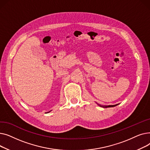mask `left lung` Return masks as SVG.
I'll use <instances>...</instances> for the list:
<instances>
[{"label": "left lung", "mask_w": 150, "mask_h": 150, "mask_svg": "<svg viewBox=\"0 0 150 150\" xmlns=\"http://www.w3.org/2000/svg\"><path fill=\"white\" fill-rule=\"evenodd\" d=\"M100 106L101 107H103V108H111V107H114L117 105H118V104L117 105H108V106H103V105H98Z\"/></svg>", "instance_id": "left-lung-1"}]
</instances>
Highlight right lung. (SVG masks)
<instances>
[{
    "label": "right lung",
    "mask_w": 150,
    "mask_h": 150,
    "mask_svg": "<svg viewBox=\"0 0 150 150\" xmlns=\"http://www.w3.org/2000/svg\"><path fill=\"white\" fill-rule=\"evenodd\" d=\"M50 111H49V112H50Z\"/></svg>",
    "instance_id": "obj_1"
}]
</instances>
